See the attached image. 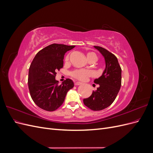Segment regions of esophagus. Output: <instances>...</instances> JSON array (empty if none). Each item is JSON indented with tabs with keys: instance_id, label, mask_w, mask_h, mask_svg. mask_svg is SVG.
<instances>
[{
	"instance_id": "34e87169",
	"label": "esophagus",
	"mask_w": 153,
	"mask_h": 153,
	"mask_svg": "<svg viewBox=\"0 0 153 153\" xmlns=\"http://www.w3.org/2000/svg\"><path fill=\"white\" fill-rule=\"evenodd\" d=\"M81 84H82V83L80 82H75V85H81Z\"/></svg>"
}]
</instances>
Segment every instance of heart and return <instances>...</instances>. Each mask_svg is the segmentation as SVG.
I'll return each mask as SVG.
<instances>
[{
  "mask_svg": "<svg viewBox=\"0 0 153 153\" xmlns=\"http://www.w3.org/2000/svg\"><path fill=\"white\" fill-rule=\"evenodd\" d=\"M86 56L87 59L89 61H91L93 60L95 61L97 58V55L94 52H87L86 54ZM69 60V55H67L65 57V61L68 62ZM70 75L72 77L76 78V79L84 80L87 77H89L93 75V72L91 70H89V69H75V70L72 71L70 73Z\"/></svg>",
  "mask_w": 153,
  "mask_h": 153,
  "instance_id": "b5f03b06",
  "label": "heart"
}]
</instances>
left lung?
Wrapping results in <instances>:
<instances>
[{"label":"left lung","instance_id":"obj_1","mask_svg":"<svg viewBox=\"0 0 153 153\" xmlns=\"http://www.w3.org/2000/svg\"><path fill=\"white\" fill-rule=\"evenodd\" d=\"M94 47L104 57L106 67L102 75L94 81L98 87L89 98L84 99V103L92 110L100 111L107 108L116 98L121 86L122 70L113 53L101 47Z\"/></svg>","mask_w":153,"mask_h":153}]
</instances>
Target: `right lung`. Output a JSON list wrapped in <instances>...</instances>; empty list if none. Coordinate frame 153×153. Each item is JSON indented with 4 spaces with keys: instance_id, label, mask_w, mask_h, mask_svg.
Returning a JSON list of instances; mask_svg holds the SVG:
<instances>
[{
    "instance_id": "add662e5",
    "label": "right lung",
    "mask_w": 153,
    "mask_h": 153,
    "mask_svg": "<svg viewBox=\"0 0 153 153\" xmlns=\"http://www.w3.org/2000/svg\"><path fill=\"white\" fill-rule=\"evenodd\" d=\"M75 47L54 43L36 55L29 68L28 85L32 100L39 108L49 112L57 110L73 87L74 83L69 78L59 85L55 76L63 67L64 54Z\"/></svg>"
}]
</instances>
